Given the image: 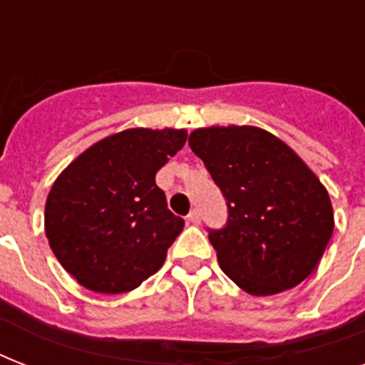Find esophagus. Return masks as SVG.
<instances>
[{"instance_id":"34e87169","label":"esophagus","mask_w":365,"mask_h":365,"mask_svg":"<svg viewBox=\"0 0 365 365\" xmlns=\"http://www.w3.org/2000/svg\"><path fill=\"white\" fill-rule=\"evenodd\" d=\"M187 222L193 223V225H199V223H200L199 210H191V212H189V214H187Z\"/></svg>"}]
</instances>
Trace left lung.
Returning a JSON list of instances; mask_svg holds the SVG:
<instances>
[{"instance_id":"left-lung-1","label":"left lung","mask_w":365,"mask_h":365,"mask_svg":"<svg viewBox=\"0 0 365 365\" xmlns=\"http://www.w3.org/2000/svg\"><path fill=\"white\" fill-rule=\"evenodd\" d=\"M189 148L227 199V225L208 235L222 271L250 295L303 282L335 225L328 189L305 160L280 138L248 125L195 128Z\"/></svg>"}]
</instances>
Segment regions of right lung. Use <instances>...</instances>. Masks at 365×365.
Listing matches in <instances>:
<instances>
[{"label":"right lung","instance_id":"1","mask_svg":"<svg viewBox=\"0 0 365 365\" xmlns=\"http://www.w3.org/2000/svg\"><path fill=\"white\" fill-rule=\"evenodd\" d=\"M185 140V128H126L93 143L54 180L45 235L81 286L125 294L163 267L183 220L166 208L155 174Z\"/></svg>","mask_w":365,"mask_h":365}]
</instances>
